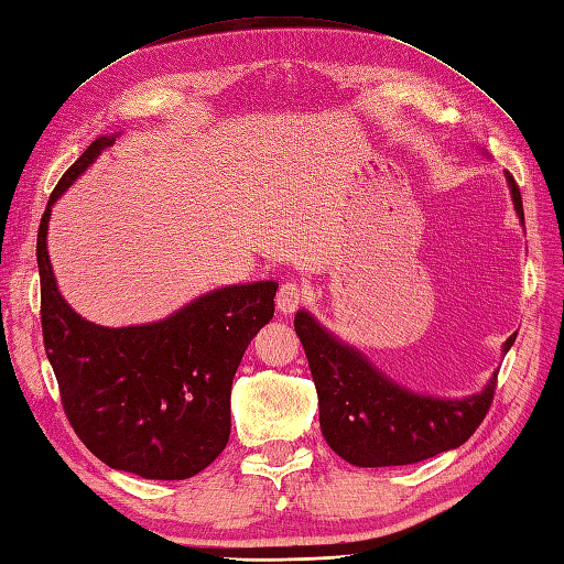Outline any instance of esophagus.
<instances>
[{"mask_svg":"<svg viewBox=\"0 0 564 564\" xmlns=\"http://www.w3.org/2000/svg\"><path fill=\"white\" fill-rule=\"evenodd\" d=\"M278 311L280 313H294L299 306H301V301H304V290H301V286L296 284V282H284L282 286H280V292H278Z\"/></svg>","mask_w":564,"mask_h":564,"instance_id":"obj_1","label":"esophagus"}]
</instances>
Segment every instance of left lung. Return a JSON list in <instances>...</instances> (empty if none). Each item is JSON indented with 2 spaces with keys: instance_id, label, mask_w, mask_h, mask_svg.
Instances as JSON below:
<instances>
[{
  "instance_id": "1",
  "label": "left lung",
  "mask_w": 564,
  "mask_h": 564,
  "mask_svg": "<svg viewBox=\"0 0 564 564\" xmlns=\"http://www.w3.org/2000/svg\"><path fill=\"white\" fill-rule=\"evenodd\" d=\"M505 178L524 227L519 186L510 172ZM294 329L318 390L323 437L354 466H402L455 449L474 435L492 402L498 370L484 390L459 400L421 394L382 373L359 347L327 329L311 311H296ZM514 339L517 335L505 341L502 356Z\"/></svg>"
}]
</instances>
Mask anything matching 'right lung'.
I'll use <instances>...</instances> for the list:
<instances>
[{
  "instance_id": "obj_1",
  "label": "right lung",
  "mask_w": 564,
  "mask_h": 564,
  "mask_svg": "<svg viewBox=\"0 0 564 564\" xmlns=\"http://www.w3.org/2000/svg\"><path fill=\"white\" fill-rule=\"evenodd\" d=\"M98 135L52 191L37 229L43 337L62 404L95 457L141 478L182 480L229 441V397L241 356L274 313L278 282L210 290L155 323L107 327L62 296L47 253L52 205L115 145Z\"/></svg>"
}]
</instances>
